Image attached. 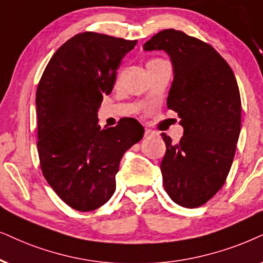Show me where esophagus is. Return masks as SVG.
<instances>
[{
    "instance_id": "obj_1",
    "label": "esophagus",
    "mask_w": 263,
    "mask_h": 263,
    "mask_svg": "<svg viewBox=\"0 0 263 263\" xmlns=\"http://www.w3.org/2000/svg\"><path fill=\"white\" fill-rule=\"evenodd\" d=\"M156 134L154 131H152V129H149V128H145V132H144V137L145 138H151V137H153V136H155Z\"/></svg>"
}]
</instances>
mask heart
<instances>
[{"label": "heart", "instance_id": "heart-1", "mask_svg": "<svg viewBox=\"0 0 263 263\" xmlns=\"http://www.w3.org/2000/svg\"><path fill=\"white\" fill-rule=\"evenodd\" d=\"M152 61H156V59H152ZM152 61H151V62H152Z\"/></svg>", "mask_w": 263, "mask_h": 263}]
</instances>
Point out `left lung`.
I'll return each mask as SVG.
<instances>
[{"label":"left lung","mask_w":263,"mask_h":263,"mask_svg":"<svg viewBox=\"0 0 263 263\" xmlns=\"http://www.w3.org/2000/svg\"><path fill=\"white\" fill-rule=\"evenodd\" d=\"M143 48L170 55L175 76L167 108L184 129L177 144L161 134L164 188L176 204L199 208L222 188L233 162L241 125L237 80L212 46L179 30H162Z\"/></svg>","instance_id":"1"}]
</instances>
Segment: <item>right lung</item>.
Here are the masks:
<instances>
[{
    "instance_id": "right-lung-1",
    "label": "right lung",
    "mask_w": 263,
    "mask_h": 263,
    "mask_svg": "<svg viewBox=\"0 0 263 263\" xmlns=\"http://www.w3.org/2000/svg\"><path fill=\"white\" fill-rule=\"evenodd\" d=\"M137 41L86 31L57 49L36 91L37 152L46 181L78 211L104 205L116 188L124 153L141 141L135 119L101 128L97 112Z\"/></svg>"
}]
</instances>
